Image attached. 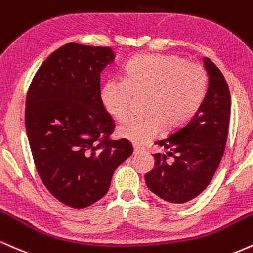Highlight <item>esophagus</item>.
Wrapping results in <instances>:
<instances>
[{
    "label": "esophagus",
    "mask_w": 253,
    "mask_h": 253,
    "mask_svg": "<svg viewBox=\"0 0 253 253\" xmlns=\"http://www.w3.org/2000/svg\"><path fill=\"white\" fill-rule=\"evenodd\" d=\"M133 148H134V153L136 154V153H140V152L141 151H144V147H141V146H139V145H133Z\"/></svg>",
    "instance_id": "obj_1"
}]
</instances>
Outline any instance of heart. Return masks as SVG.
Wrapping results in <instances>:
<instances>
[{"label": "heart", "instance_id": "1", "mask_svg": "<svg viewBox=\"0 0 253 253\" xmlns=\"http://www.w3.org/2000/svg\"><path fill=\"white\" fill-rule=\"evenodd\" d=\"M206 69L178 55L152 54L126 63L124 79L111 78L100 90L103 108L120 121L128 112L133 94H145L147 113L130 115L118 126V134L135 144L156 138L165 126L176 128L191 120L208 92Z\"/></svg>", "mask_w": 253, "mask_h": 253}]
</instances>
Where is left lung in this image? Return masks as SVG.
I'll return each mask as SVG.
<instances>
[{
	"label": "left lung",
	"mask_w": 253,
	"mask_h": 253,
	"mask_svg": "<svg viewBox=\"0 0 253 253\" xmlns=\"http://www.w3.org/2000/svg\"><path fill=\"white\" fill-rule=\"evenodd\" d=\"M204 66L209 74L205 99L184 126L154 144L167 150L156 153V165L145 181L163 200L184 204L209 186L224 154L229 134L231 95L224 75L211 60Z\"/></svg>",
	"instance_id": "left-lung-1"
}]
</instances>
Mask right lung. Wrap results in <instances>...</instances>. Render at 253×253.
<instances>
[{
    "label": "right lung",
    "mask_w": 253,
    "mask_h": 253,
    "mask_svg": "<svg viewBox=\"0 0 253 253\" xmlns=\"http://www.w3.org/2000/svg\"><path fill=\"white\" fill-rule=\"evenodd\" d=\"M113 61L109 47L67 43L42 63L27 93L24 123L36 171L73 209L101 199L133 153L128 140L109 139L115 124L100 99V74Z\"/></svg>",
    "instance_id": "right-lung-1"
}]
</instances>
